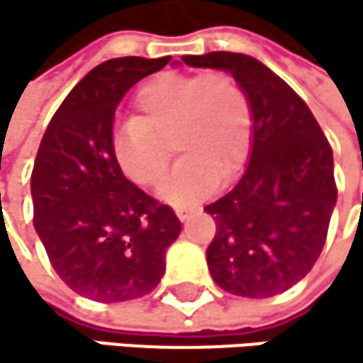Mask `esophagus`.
<instances>
[{
	"instance_id": "esophagus-1",
	"label": "esophagus",
	"mask_w": 363,
	"mask_h": 363,
	"mask_svg": "<svg viewBox=\"0 0 363 363\" xmlns=\"http://www.w3.org/2000/svg\"><path fill=\"white\" fill-rule=\"evenodd\" d=\"M191 213H194V208H189V206H180V208H176V216H178L180 222H185Z\"/></svg>"
}]
</instances>
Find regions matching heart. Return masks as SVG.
Returning <instances> with one entry per match:
<instances>
[{"mask_svg":"<svg viewBox=\"0 0 363 363\" xmlns=\"http://www.w3.org/2000/svg\"><path fill=\"white\" fill-rule=\"evenodd\" d=\"M135 115L115 130L111 150L119 169L141 187L167 174L172 147L180 159L161 196L189 204L228 183L244 167L252 141L248 95L230 74H161L133 102Z\"/></svg>","mask_w":363,"mask_h":363,"instance_id":"heart-1","label":"heart"}]
</instances>
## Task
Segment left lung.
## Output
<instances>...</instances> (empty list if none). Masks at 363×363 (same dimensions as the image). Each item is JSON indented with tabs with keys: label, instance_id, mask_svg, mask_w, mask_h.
<instances>
[{
	"label": "left lung",
	"instance_id": "8db88e82",
	"mask_svg": "<svg viewBox=\"0 0 363 363\" xmlns=\"http://www.w3.org/2000/svg\"><path fill=\"white\" fill-rule=\"evenodd\" d=\"M183 62L224 69L248 95L250 163L226 196L204 206L216 220L206 263L224 291L270 298L296 285L323 252L337 200L333 150L303 97L263 62L233 52Z\"/></svg>",
	"mask_w": 363,
	"mask_h": 363
}]
</instances>
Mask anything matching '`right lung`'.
<instances>
[{
	"instance_id": "1",
	"label": "right lung",
	"mask_w": 363,
	"mask_h": 363,
	"mask_svg": "<svg viewBox=\"0 0 363 363\" xmlns=\"http://www.w3.org/2000/svg\"><path fill=\"white\" fill-rule=\"evenodd\" d=\"M167 62L169 56H126L91 69L54 113L36 152L34 228L56 274L91 301L150 294L183 228L172 206L123 176L111 150L121 97Z\"/></svg>"
}]
</instances>
